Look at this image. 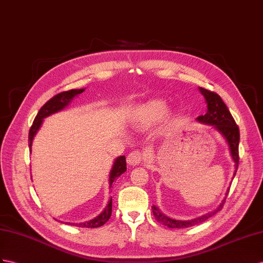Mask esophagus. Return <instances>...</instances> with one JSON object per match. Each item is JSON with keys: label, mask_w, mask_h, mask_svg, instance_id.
Instances as JSON below:
<instances>
[{"label": "esophagus", "mask_w": 263, "mask_h": 263, "mask_svg": "<svg viewBox=\"0 0 263 263\" xmlns=\"http://www.w3.org/2000/svg\"><path fill=\"white\" fill-rule=\"evenodd\" d=\"M146 160V154L142 151L139 150H134L129 153V156L126 158L127 163L131 165H138L140 163H142L143 161Z\"/></svg>", "instance_id": "1"}]
</instances>
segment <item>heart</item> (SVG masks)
<instances>
[{"label":"heart","instance_id":"1","mask_svg":"<svg viewBox=\"0 0 263 263\" xmlns=\"http://www.w3.org/2000/svg\"><path fill=\"white\" fill-rule=\"evenodd\" d=\"M166 113V103L161 100H154L141 107L137 113V120L142 126H150L162 120Z\"/></svg>","mask_w":263,"mask_h":263}]
</instances>
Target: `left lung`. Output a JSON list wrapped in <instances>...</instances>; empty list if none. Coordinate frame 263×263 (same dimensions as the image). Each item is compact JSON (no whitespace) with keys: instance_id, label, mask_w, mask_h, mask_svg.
Returning <instances> with one entry per match:
<instances>
[{"instance_id":"8db88e82","label":"left lung","mask_w":263,"mask_h":263,"mask_svg":"<svg viewBox=\"0 0 263 263\" xmlns=\"http://www.w3.org/2000/svg\"><path fill=\"white\" fill-rule=\"evenodd\" d=\"M200 91L205 98L206 104H208V111L204 116L198 117V120L200 122L214 125L215 129H217L222 136L227 139L229 147H230L232 159L235 162V171H234V176H235V172L238 170V164H239V141H240L239 126L237 125V123H235V121L231 116L230 111H229L226 103L222 101L219 94H217L213 91L206 90L204 87H200ZM224 203H226V199L219 205L217 210L208 213L203 215V217L190 220V221H179V220L170 219L169 217L164 215L162 212H160L159 209L154 205L152 206V211H153V214L156 215L157 220L162 222L164 226H167L169 228H174V229H181V228H189L194 224L201 223V222H203L209 218L213 217L215 213L222 210Z\"/></svg>"}]
</instances>
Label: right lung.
I'll use <instances>...</instances> for the list:
<instances>
[{
    "label": "right lung",
    "mask_w": 263,
    "mask_h": 263,
    "mask_svg": "<svg viewBox=\"0 0 263 263\" xmlns=\"http://www.w3.org/2000/svg\"><path fill=\"white\" fill-rule=\"evenodd\" d=\"M84 90L80 89V90H69V91H63L61 93L57 94V96L53 97L52 99H50L48 102H46L41 109H40L39 113L36 114V117L33 121V124L30 129L29 132V146L31 147L32 145V141L33 138L36 134V132L39 131L40 126H41L43 119L49 117L50 114L55 113L60 110H62L63 107H65L67 104L71 102V100L78 96V94L82 93ZM126 171V162H125V157H119L116 162H114L112 170L110 173V185H112V183L118 179V177H120L121 174L124 173ZM112 213V199L110 200L109 204L106 205V208L104 209V211L101 213L99 217L94 218L93 220H90L87 222H84V223H69L71 226H78V227H82V228H99L101 226H103L105 222H107V220L110 219Z\"/></svg>",
    "instance_id": "right-lung-1"
}]
</instances>
